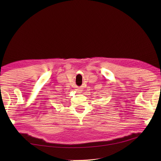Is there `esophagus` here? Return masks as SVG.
Here are the masks:
<instances>
[{
  "label": "esophagus",
  "instance_id": "34e87169",
  "mask_svg": "<svg viewBox=\"0 0 161 161\" xmlns=\"http://www.w3.org/2000/svg\"><path fill=\"white\" fill-rule=\"evenodd\" d=\"M76 92L77 93H81V92H82V90L81 89V88H77L76 89Z\"/></svg>",
  "mask_w": 161,
  "mask_h": 161
}]
</instances>
